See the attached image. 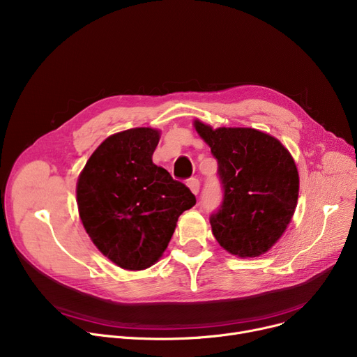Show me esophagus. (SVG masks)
Returning <instances> with one entry per match:
<instances>
[{"instance_id":"obj_1","label":"esophagus","mask_w":357,"mask_h":357,"mask_svg":"<svg viewBox=\"0 0 357 357\" xmlns=\"http://www.w3.org/2000/svg\"><path fill=\"white\" fill-rule=\"evenodd\" d=\"M187 187L190 188L193 195H197L200 190V181L197 178H190L187 181Z\"/></svg>"}]
</instances>
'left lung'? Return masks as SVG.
Wrapping results in <instances>:
<instances>
[{"instance_id":"obj_1","label":"left lung","mask_w":357,"mask_h":357,"mask_svg":"<svg viewBox=\"0 0 357 357\" xmlns=\"http://www.w3.org/2000/svg\"><path fill=\"white\" fill-rule=\"evenodd\" d=\"M218 160L223 187L211 215L212 232L229 254L255 258L282 236L297 207L300 178L294 158L274 137L254 128L213 130L195 121Z\"/></svg>"}]
</instances>
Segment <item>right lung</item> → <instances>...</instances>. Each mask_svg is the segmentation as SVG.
I'll return each instance as SVG.
<instances>
[{
  "label": "right lung",
  "instance_id": "add662e5",
  "mask_svg": "<svg viewBox=\"0 0 357 357\" xmlns=\"http://www.w3.org/2000/svg\"><path fill=\"white\" fill-rule=\"evenodd\" d=\"M160 132L131 128L105 139L82 170L76 197L95 246L123 269L154 265L178 216L196 204L190 188L153 162Z\"/></svg>",
  "mask_w": 357,
  "mask_h": 357
}]
</instances>
